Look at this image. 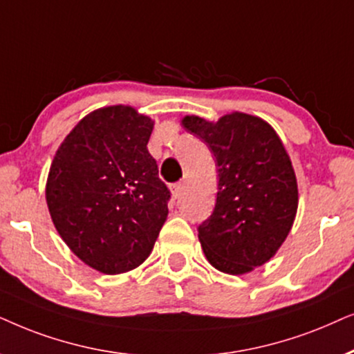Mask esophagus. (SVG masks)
<instances>
[{"mask_svg": "<svg viewBox=\"0 0 354 354\" xmlns=\"http://www.w3.org/2000/svg\"><path fill=\"white\" fill-rule=\"evenodd\" d=\"M171 196L174 197V199H178V197L181 196V191H183V183H174V185H171Z\"/></svg>", "mask_w": 354, "mask_h": 354, "instance_id": "obj_1", "label": "esophagus"}]
</instances>
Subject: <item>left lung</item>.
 <instances>
[{
    "instance_id": "1",
    "label": "left lung",
    "mask_w": 354,
    "mask_h": 354,
    "mask_svg": "<svg viewBox=\"0 0 354 354\" xmlns=\"http://www.w3.org/2000/svg\"><path fill=\"white\" fill-rule=\"evenodd\" d=\"M183 126L209 145L218 165L215 209L197 228L212 266L243 275L275 256L298 210L293 165L268 122L232 113L216 122L185 116Z\"/></svg>"
}]
</instances>
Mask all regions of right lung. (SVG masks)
Masks as SVG:
<instances>
[{"label":"right lung","mask_w":354,"mask_h":354,"mask_svg":"<svg viewBox=\"0 0 354 354\" xmlns=\"http://www.w3.org/2000/svg\"><path fill=\"white\" fill-rule=\"evenodd\" d=\"M150 118L116 105L92 111L59 145L46 204L75 256L108 275L139 267L152 252L171 194L147 144Z\"/></svg>","instance_id":"add662e5"}]
</instances>
